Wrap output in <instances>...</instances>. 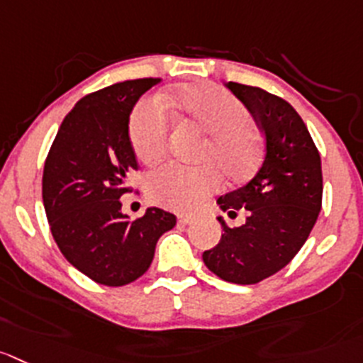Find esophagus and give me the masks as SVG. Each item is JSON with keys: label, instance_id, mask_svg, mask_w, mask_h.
<instances>
[{"label": "esophagus", "instance_id": "34e87169", "mask_svg": "<svg viewBox=\"0 0 363 363\" xmlns=\"http://www.w3.org/2000/svg\"><path fill=\"white\" fill-rule=\"evenodd\" d=\"M194 217H192V216H179L178 217V223L179 224H192V223H194Z\"/></svg>", "mask_w": 363, "mask_h": 363}]
</instances>
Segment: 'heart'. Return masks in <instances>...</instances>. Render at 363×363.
I'll return each instance as SVG.
<instances>
[{
    "mask_svg": "<svg viewBox=\"0 0 363 363\" xmlns=\"http://www.w3.org/2000/svg\"><path fill=\"white\" fill-rule=\"evenodd\" d=\"M178 106L192 123L208 133L199 160L208 165L184 167L165 164L150 172L146 189L157 205L174 210H192L219 189V172L228 178L250 174L260 158V143L253 132L250 108L239 98L216 87L194 85L179 92ZM167 105L164 99H144L130 121V143L133 153L144 164H155L167 150L169 140Z\"/></svg>",
    "mask_w": 363,
    "mask_h": 363,
    "instance_id": "1",
    "label": "heart"
}]
</instances>
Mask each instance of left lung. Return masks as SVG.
I'll use <instances>...</instances> for the list:
<instances>
[{
  "instance_id": "1",
  "label": "left lung",
  "mask_w": 363,
  "mask_h": 363,
  "mask_svg": "<svg viewBox=\"0 0 363 363\" xmlns=\"http://www.w3.org/2000/svg\"><path fill=\"white\" fill-rule=\"evenodd\" d=\"M264 133V162L244 187L217 199L220 210L246 223L230 228L223 217L219 244L203 253L220 279L253 285L281 271L308 239L323 205L320 155L291 103L260 87L228 82Z\"/></svg>"
}]
</instances>
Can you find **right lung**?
<instances>
[{
    "instance_id": "add662e5",
    "label": "right lung",
    "mask_w": 363,
    "mask_h": 363,
    "mask_svg": "<svg viewBox=\"0 0 363 363\" xmlns=\"http://www.w3.org/2000/svg\"><path fill=\"white\" fill-rule=\"evenodd\" d=\"M140 78L85 96L62 121L48 153L43 201L51 235L65 260L106 287H123L150 269L158 239L176 217L147 208L130 219L119 198L139 169L130 143V113L158 84Z\"/></svg>"
}]
</instances>
